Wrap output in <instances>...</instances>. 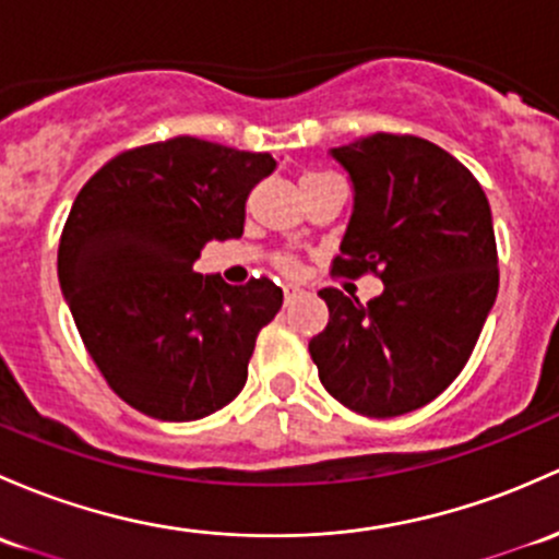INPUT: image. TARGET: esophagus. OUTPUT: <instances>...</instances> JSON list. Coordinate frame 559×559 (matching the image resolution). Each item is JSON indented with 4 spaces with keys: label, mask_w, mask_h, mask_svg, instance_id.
Returning <instances> with one entry per match:
<instances>
[{
    "label": "esophagus",
    "mask_w": 559,
    "mask_h": 559,
    "mask_svg": "<svg viewBox=\"0 0 559 559\" xmlns=\"http://www.w3.org/2000/svg\"><path fill=\"white\" fill-rule=\"evenodd\" d=\"M299 295H302V289H299V286H292V284L284 286V299H286V305L295 302V299H297Z\"/></svg>",
    "instance_id": "esophagus-1"
}]
</instances>
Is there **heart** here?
<instances>
[{"label": "heart", "instance_id": "b5f03b06", "mask_svg": "<svg viewBox=\"0 0 559 559\" xmlns=\"http://www.w3.org/2000/svg\"><path fill=\"white\" fill-rule=\"evenodd\" d=\"M278 264L286 270V273H297V262L292 260V257H284V260H281Z\"/></svg>", "mask_w": 559, "mask_h": 559}]
</instances>
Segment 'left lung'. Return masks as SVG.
<instances>
[{
    "label": "left lung",
    "instance_id": "obj_1",
    "mask_svg": "<svg viewBox=\"0 0 559 559\" xmlns=\"http://www.w3.org/2000/svg\"><path fill=\"white\" fill-rule=\"evenodd\" d=\"M329 155L354 187L334 270L380 275L358 302L321 289L329 324L310 340L321 383L367 418L413 413L466 367L498 295L485 190L463 163L418 136L374 133Z\"/></svg>",
    "mask_w": 559,
    "mask_h": 559
}]
</instances>
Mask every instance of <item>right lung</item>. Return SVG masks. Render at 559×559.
Here are the masks:
<instances>
[{"label": "right lung", "mask_w": 559, "mask_h": 559, "mask_svg": "<svg viewBox=\"0 0 559 559\" xmlns=\"http://www.w3.org/2000/svg\"><path fill=\"white\" fill-rule=\"evenodd\" d=\"M270 152L176 136L111 157L69 211L58 281L80 337L122 402L157 420H198L249 378L257 334L284 292L195 273L209 240L243 235Z\"/></svg>", "instance_id": "obj_1"}]
</instances>
